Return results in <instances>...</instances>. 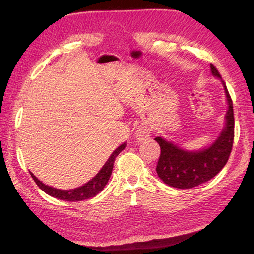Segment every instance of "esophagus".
<instances>
[{"mask_svg": "<svg viewBox=\"0 0 254 254\" xmlns=\"http://www.w3.org/2000/svg\"><path fill=\"white\" fill-rule=\"evenodd\" d=\"M150 135V130L147 127H141L136 130L135 132V136L137 140H144L145 137H148Z\"/></svg>", "mask_w": 254, "mask_h": 254, "instance_id": "esophagus-1", "label": "esophagus"}]
</instances>
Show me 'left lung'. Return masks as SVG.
I'll return each mask as SVG.
<instances>
[{"mask_svg": "<svg viewBox=\"0 0 254 254\" xmlns=\"http://www.w3.org/2000/svg\"><path fill=\"white\" fill-rule=\"evenodd\" d=\"M212 74L222 78L220 72L210 64ZM224 86L229 110L226 112L224 130L210 147L199 151H186L161 136L154 137L160 145V157L157 163V174L163 183L175 188H192L215 177L226 165L233 147L234 113L233 102Z\"/></svg>", "mask_w": 254, "mask_h": 254, "instance_id": "8db88e82", "label": "left lung"}]
</instances>
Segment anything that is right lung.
Instances as JSON below:
<instances>
[{
	"instance_id": "right-lung-1",
	"label": "right lung",
	"mask_w": 254,
	"mask_h": 254,
	"mask_svg": "<svg viewBox=\"0 0 254 254\" xmlns=\"http://www.w3.org/2000/svg\"><path fill=\"white\" fill-rule=\"evenodd\" d=\"M127 147L126 143L120 145L111 154L109 160L105 162V165L103 166V168L98 171V174L95 177L92 178L88 183H86L83 186L75 189H69V190H62V189H57L54 187H50L48 185L42 184L40 180L34 176L32 173H30L31 177L33 178L36 184L39 186L41 190H44L46 194L50 195L51 197H55V198L62 199V200H67V201H80L84 199L92 198V197L96 196L98 192L103 190V188L105 187V185L109 182V179L112 175V170H113V165L115 161V158L119 156V153L122 151V150Z\"/></svg>"
}]
</instances>
